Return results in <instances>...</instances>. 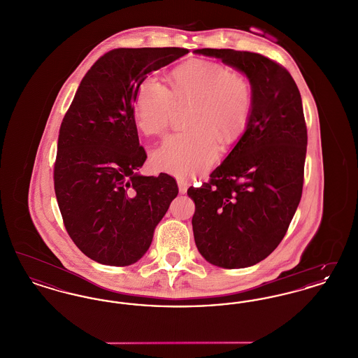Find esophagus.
Returning <instances> with one entry per match:
<instances>
[{
    "mask_svg": "<svg viewBox=\"0 0 358 358\" xmlns=\"http://www.w3.org/2000/svg\"><path fill=\"white\" fill-rule=\"evenodd\" d=\"M177 184H178V189H180V193H187V181L184 178H178L177 180Z\"/></svg>",
    "mask_w": 358,
    "mask_h": 358,
    "instance_id": "1",
    "label": "esophagus"
}]
</instances>
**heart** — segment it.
I'll return each instance as SVG.
<instances>
[{
  "mask_svg": "<svg viewBox=\"0 0 358 358\" xmlns=\"http://www.w3.org/2000/svg\"><path fill=\"white\" fill-rule=\"evenodd\" d=\"M187 106L190 130L166 136L152 154L158 171L177 177L204 171L219 154V138L231 142L243 131L251 115L252 87L238 72L196 59L174 69L171 88L148 76L136 90L133 113L138 129L154 136L166 130L176 107Z\"/></svg>",
  "mask_w": 358,
  "mask_h": 358,
  "instance_id": "obj_1",
  "label": "heart"
}]
</instances>
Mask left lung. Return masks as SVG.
I'll list each match as a JSON object with an SVG mask.
<instances>
[{"mask_svg": "<svg viewBox=\"0 0 358 358\" xmlns=\"http://www.w3.org/2000/svg\"><path fill=\"white\" fill-rule=\"evenodd\" d=\"M241 71L252 87L244 134L201 187L187 189L196 210L193 235L205 260L250 267L285 238L302 197L307 129L299 90L289 71L254 52L203 48Z\"/></svg>", "mask_w": 358, "mask_h": 358, "instance_id": "8db88e82", "label": "left lung"}]
</instances>
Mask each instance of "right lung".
Instances as JSON below:
<instances>
[{"label":"right lung","mask_w":358,"mask_h":358,"mask_svg":"<svg viewBox=\"0 0 358 358\" xmlns=\"http://www.w3.org/2000/svg\"><path fill=\"white\" fill-rule=\"evenodd\" d=\"M185 48H117L88 69L66 113L53 169L55 193L69 238L90 259L130 266L149 250L157 224L178 194L176 180L141 176L133 104L153 71Z\"/></svg>","instance_id":"1"}]
</instances>
